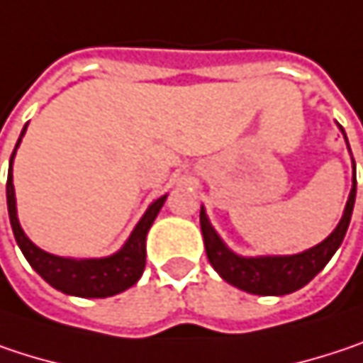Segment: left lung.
<instances>
[{
  "label": "left lung",
  "instance_id": "1",
  "mask_svg": "<svg viewBox=\"0 0 363 363\" xmlns=\"http://www.w3.org/2000/svg\"><path fill=\"white\" fill-rule=\"evenodd\" d=\"M337 126L341 128L347 143L343 126L339 122H337ZM347 149H349V143H347ZM349 153H351V149H349ZM351 164H353L351 191H349L345 210H343V216H341L337 228L322 243L306 249V251H299V253H291V255H239L222 241V237L216 233L210 218L206 214V208L201 206L199 224H201L203 245H206L208 259L214 266L216 272L228 284H233L245 293H251V295L280 297V295H289V293L306 286L330 262V257L337 253V249L341 247V243L345 239L351 214H353L355 191H357L353 157H351Z\"/></svg>",
  "mask_w": 363,
  "mask_h": 363
}]
</instances>
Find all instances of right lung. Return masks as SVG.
Returning <instances> with one entry per match:
<instances>
[{"label": "right lung", "mask_w": 363, "mask_h": 363, "mask_svg": "<svg viewBox=\"0 0 363 363\" xmlns=\"http://www.w3.org/2000/svg\"><path fill=\"white\" fill-rule=\"evenodd\" d=\"M26 126L28 124H24V128L18 137L16 147L12 151L10 168H8V184H6L10 224H12L18 247L24 253L26 262L33 266V270L41 279L50 282L53 289L66 293V295L84 297V299H99V297H112V295H118V293L130 289L137 280L141 279V274L145 270L147 233L168 195H162L149 203L145 214L141 216V220L133 228L130 237L112 255H106V257H62V255H53L45 249L37 247L26 237V233L22 230L20 220H18L14 172H12L16 149L20 147V141L26 133Z\"/></svg>", "instance_id": "obj_1"}]
</instances>
